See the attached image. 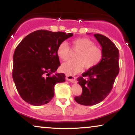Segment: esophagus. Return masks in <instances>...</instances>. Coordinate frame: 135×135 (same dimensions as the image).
Masks as SVG:
<instances>
[{
    "instance_id": "esophagus-1",
    "label": "esophagus",
    "mask_w": 135,
    "mask_h": 135,
    "mask_svg": "<svg viewBox=\"0 0 135 135\" xmlns=\"http://www.w3.org/2000/svg\"><path fill=\"white\" fill-rule=\"evenodd\" d=\"M66 79L67 80H69V81H70V82H72V83H75V77L72 76V75H71L66 74Z\"/></svg>"
}]
</instances>
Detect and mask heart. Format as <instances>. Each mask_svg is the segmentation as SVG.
Wrapping results in <instances>:
<instances>
[{
  "mask_svg": "<svg viewBox=\"0 0 135 135\" xmlns=\"http://www.w3.org/2000/svg\"><path fill=\"white\" fill-rule=\"evenodd\" d=\"M71 47L74 51H77L75 59L66 61L61 66V71L69 75L79 72L84 66L87 69H92L101 62L103 58L102 49L94 45V42L89 38H75L71 42ZM70 52V47L66 42H61L57 47V55L63 61L69 60Z\"/></svg>",
  "mask_w": 135,
  "mask_h": 135,
  "instance_id": "obj_1",
  "label": "heart"
}]
</instances>
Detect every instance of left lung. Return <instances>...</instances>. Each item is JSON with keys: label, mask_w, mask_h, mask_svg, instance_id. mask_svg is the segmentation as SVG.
<instances>
[{"label": "left lung", "mask_w": 135, "mask_h": 135, "mask_svg": "<svg viewBox=\"0 0 135 135\" xmlns=\"http://www.w3.org/2000/svg\"><path fill=\"white\" fill-rule=\"evenodd\" d=\"M94 36L101 45L103 58L98 65L79 77L77 80L83 93L74 98L78 103L86 106L100 103L107 97L119 72V52L115 45L101 34H94Z\"/></svg>", "instance_id": "1"}]
</instances>
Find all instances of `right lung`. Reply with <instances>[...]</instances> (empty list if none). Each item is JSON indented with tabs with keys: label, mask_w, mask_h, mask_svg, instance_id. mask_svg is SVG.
<instances>
[{
	"label": "right lung",
	"mask_w": 135,
	"mask_h": 135,
	"mask_svg": "<svg viewBox=\"0 0 135 135\" xmlns=\"http://www.w3.org/2000/svg\"><path fill=\"white\" fill-rule=\"evenodd\" d=\"M73 33L38 30L26 36L13 55V79L23 100L41 106L55 95V85L64 83L65 75L56 73L60 66L56 54L58 45Z\"/></svg>",
	"instance_id": "add662e5"
}]
</instances>
